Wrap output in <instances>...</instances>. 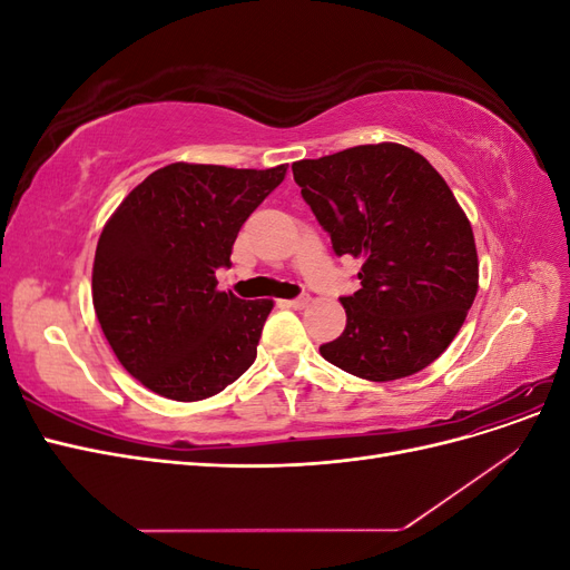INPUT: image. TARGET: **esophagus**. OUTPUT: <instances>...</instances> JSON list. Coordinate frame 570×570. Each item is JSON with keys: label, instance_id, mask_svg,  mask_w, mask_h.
I'll return each instance as SVG.
<instances>
[{"label": "esophagus", "instance_id": "34e87169", "mask_svg": "<svg viewBox=\"0 0 570 570\" xmlns=\"http://www.w3.org/2000/svg\"><path fill=\"white\" fill-rule=\"evenodd\" d=\"M308 302H312V297L302 295V297H297V299H285L283 304L289 306V308H295V312H299V308H306V306H308Z\"/></svg>", "mask_w": 570, "mask_h": 570}]
</instances>
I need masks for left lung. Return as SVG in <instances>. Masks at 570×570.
Masks as SVG:
<instances>
[{"label":"left lung","instance_id":"left-lung-1","mask_svg":"<svg viewBox=\"0 0 570 570\" xmlns=\"http://www.w3.org/2000/svg\"><path fill=\"white\" fill-rule=\"evenodd\" d=\"M292 174L335 254L361 258V289L340 299L347 325L321 356L373 383L433 364L478 292L473 228L450 185L396 142L302 159Z\"/></svg>","mask_w":570,"mask_h":570}]
</instances>
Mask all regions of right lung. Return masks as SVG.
Here are the masks:
<instances>
[{
	"label": "right lung",
	"mask_w": 570,
	"mask_h": 570,
	"mask_svg": "<svg viewBox=\"0 0 570 570\" xmlns=\"http://www.w3.org/2000/svg\"><path fill=\"white\" fill-rule=\"evenodd\" d=\"M287 166L256 170L168 164L120 202L99 235L92 304L116 358L135 381L176 402L235 383L256 358L271 299L220 292L249 214Z\"/></svg>",
	"instance_id": "1"
}]
</instances>
